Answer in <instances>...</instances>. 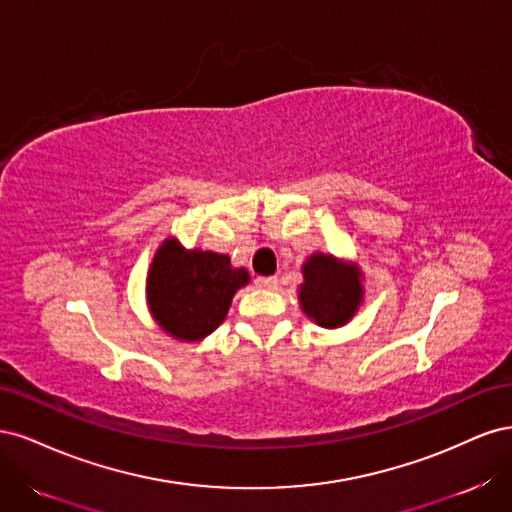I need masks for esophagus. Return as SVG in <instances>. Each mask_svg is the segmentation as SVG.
I'll return each mask as SVG.
<instances>
[{"label":"esophagus","mask_w":512,"mask_h":512,"mask_svg":"<svg viewBox=\"0 0 512 512\" xmlns=\"http://www.w3.org/2000/svg\"><path fill=\"white\" fill-rule=\"evenodd\" d=\"M258 288H265V290H275L277 288V277H258L256 280Z\"/></svg>","instance_id":"esophagus-1"}]
</instances>
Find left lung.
<instances>
[{
  "label": "left lung",
  "mask_w": 512,
  "mask_h": 512,
  "mask_svg": "<svg viewBox=\"0 0 512 512\" xmlns=\"http://www.w3.org/2000/svg\"><path fill=\"white\" fill-rule=\"evenodd\" d=\"M363 273L331 254H312L303 265L301 309L324 329L344 327L363 303Z\"/></svg>",
  "instance_id": "8db88e82"
}]
</instances>
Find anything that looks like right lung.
I'll use <instances>...</instances> for the list:
<instances>
[{
  "instance_id": "obj_1",
  "label": "right lung",
  "mask_w": 512,
  "mask_h": 512,
  "mask_svg": "<svg viewBox=\"0 0 512 512\" xmlns=\"http://www.w3.org/2000/svg\"><path fill=\"white\" fill-rule=\"evenodd\" d=\"M250 282L226 254L183 250L166 239L153 256L147 275L149 312L160 327L181 342H198L224 322L232 297Z\"/></svg>"
}]
</instances>
